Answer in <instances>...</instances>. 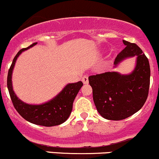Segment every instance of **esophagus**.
<instances>
[{"label": "esophagus", "mask_w": 159, "mask_h": 159, "mask_svg": "<svg viewBox=\"0 0 159 159\" xmlns=\"http://www.w3.org/2000/svg\"><path fill=\"white\" fill-rule=\"evenodd\" d=\"M82 82H83L84 84H88L89 83V79H88L87 76H84L83 78H82Z\"/></svg>", "instance_id": "1"}]
</instances>
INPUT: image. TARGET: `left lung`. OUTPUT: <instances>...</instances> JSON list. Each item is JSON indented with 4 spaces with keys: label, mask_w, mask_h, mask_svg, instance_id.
Segmentation results:
<instances>
[{
    "label": "left lung",
    "mask_w": 159,
    "mask_h": 159,
    "mask_svg": "<svg viewBox=\"0 0 159 159\" xmlns=\"http://www.w3.org/2000/svg\"><path fill=\"white\" fill-rule=\"evenodd\" d=\"M125 47L117 55L114 64L137 56L135 69L131 74L107 72L89 76L97 111L109 120H122L138 112L148 98L150 66L148 58L135 43L122 40Z\"/></svg>",
    "instance_id": "1"
}]
</instances>
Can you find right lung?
Listing matches in <instances>:
<instances>
[{"label": "right lung", "instance_id": "obj_1", "mask_svg": "<svg viewBox=\"0 0 159 159\" xmlns=\"http://www.w3.org/2000/svg\"><path fill=\"white\" fill-rule=\"evenodd\" d=\"M37 43H34L27 48L22 49L14 57L12 64L8 70L7 85L14 108L24 119L36 125L47 127L54 126L63 123L69 118L73 109V101L83 86V83L80 81L66 85L54 99L42 105H29L20 100L13 91L11 82L13 69L18 56L23 51Z\"/></svg>", "mask_w": 159, "mask_h": 159}]
</instances>
